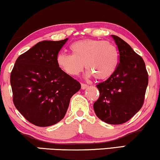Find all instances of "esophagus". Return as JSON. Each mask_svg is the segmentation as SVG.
Here are the masks:
<instances>
[{
    "mask_svg": "<svg viewBox=\"0 0 160 160\" xmlns=\"http://www.w3.org/2000/svg\"><path fill=\"white\" fill-rule=\"evenodd\" d=\"M82 89H85L86 88H87V87H88L89 86L88 85H87V84H84V83H82Z\"/></svg>",
    "mask_w": 160,
    "mask_h": 160,
    "instance_id": "34e87169",
    "label": "esophagus"
}]
</instances>
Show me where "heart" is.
Masks as SVG:
<instances>
[{
    "mask_svg": "<svg viewBox=\"0 0 160 160\" xmlns=\"http://www.w3.org/2000/svg\"><path fill=\"white\" fill-rule=\"evenodd\" d=\"M71 54L60 53L57 63L65 73L77 76L84 66L88 75L106 79L114 73L118 64V52L112 43L98 39L76 41L70 46Z\"/></svg>",
    "mask_w": 160,
    "mask_h": 160,
    "instance_id": "obj_1",
    "label": "heart"
}]
</instances>
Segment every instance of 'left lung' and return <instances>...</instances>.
<instances>
[{
	"mask_svg": "<svg viewBox=\"0 0 160 160\" xmlns=\"http://www.w3.org/2000/svg\"><path fill=\"white\" fill-rule=\"evenodd\" d=\"M112 37L119 50V63L114 73L97 85L100 96L93 107L102 121L121 124L143 106L148 75L143 58L121 38Z\"/></svg>",
	"mask_w": 160,
	"mask_h": 160,
	"instance_id": "1",
	"label": "left lung"
}]
</instances>
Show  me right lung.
Here are the masks:
<instances>
[{"label": "right lung", "instance_id": "right-lung-1", "mask_svg": "<svg viewBox=\"0 0 160 160\" xmlns=\"http://www.w3.org/2000/svg\"><path fill=\"white\" fill-rule=\"evenodd\" d=\"M68 38L43 41L17 59L10 76L15 107L38 127L55 124L64 118L80 83L65 73L57 56Z\"/></svg>", "mask_w": 160, "mask_h": 160}]
</instances>
